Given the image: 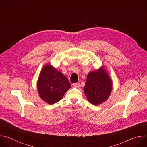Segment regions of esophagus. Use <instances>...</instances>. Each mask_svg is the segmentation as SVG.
I'll return each mask as SVG.
<instances>
[{"label": "esophagus", "mask_w": 147, "mask_h": 147, "mask_svg": "<svg viewBox=\"0 0 147 147\" xmlns=\"http://www.w3.org/2000/svg\"><path fill=\"white\" fill-rule=\"evenodd\" d=\"M73 86L74 87H76V88H78L80 87V83L79 82H77V83H74L73 84Z\"/></svg>", "instance_id": "1"}]
</instances>
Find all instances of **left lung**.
Segmentation results:
<instances>
[{"label": "left lung", "mask_w": 147, "mask_h": 147, "mask_svg": "<svg viewBox=\"0 0 147 147\" xmlns=\"http://www.w3.org/2000/svg\"><path fill=\"white\" fill-rule=\"evenodd\" d=\"M112 90V80L103 66L88 73L84 91L90 103L99 105L105 102Z\"/></svg>", "instance_id": "left-lung-1"}]
</instances>
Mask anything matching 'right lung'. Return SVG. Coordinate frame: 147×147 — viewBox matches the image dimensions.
Wrapping results in <instances>:
<instances>
[{
  "mask_svg": "<svg viewBox=\"0 0 147 147\" xmlns=\"http://www.w3.org/2000/svg\"><path fill=\"white\" fill-rule=\"evenodd\" d=\"M70 87L71 84L61 72L49 64L43 66L37 81V88L44 101L49 105L59 102Z\"/></svg>",
  "mask_w": 147,
  "mask_h": 147,
  "instance_id": "right-lung-1",
  "label": "right lung"
}]
</instances>
